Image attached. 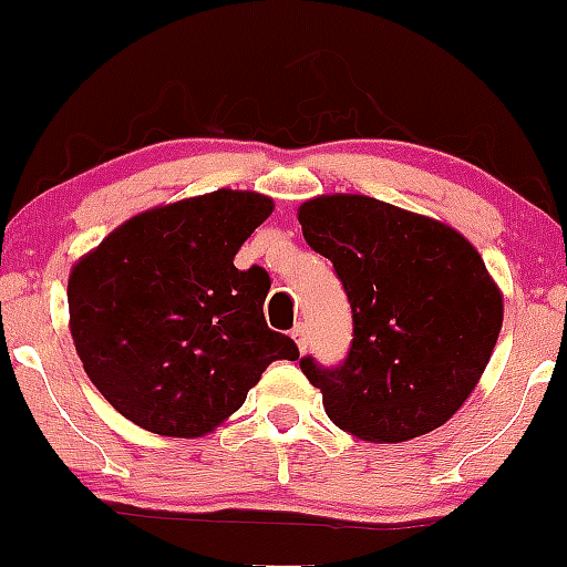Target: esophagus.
<instances>
[{"label":"esophagus","instance_id":"34e87169","mask_svg":"<svg viewBox=\"0 0 567 567\" xmlns=\"http://www.w3.org/2000/svg\"><path fill=\"white\" fill-rule=\"evenodd\" d=\"M291 340H295L297 348L305 353V348H308V329H305V323H297V327L291 329Z\"/></svg>","mask_w":567,"mask_h":567}]
</instances>
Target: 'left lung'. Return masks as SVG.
I'll use <instances>...</instances> for the list:
<instances>
[{
    "label": "left lung",
    "mask_w": 567,
    "mask_h": 567,
    "mask_svg": "<svg viewBox=\"0 0 567 567\" xmlns=\"http://www.w3.org/2000/svg\"><path fill=\"white\" fill-rule=\"evenodd\" d=\"M353 310L340 367L302 359L337 429L393 444L447 423L472 396L504 323L480 251L444 221L369 195H318L297 212Z\"/></svg>",
    "instance_id": "left-lung-1"
}]
</instances>
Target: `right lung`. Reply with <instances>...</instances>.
<instances>
[{
    "label": "right lung",
    "mask_w": 567,
    "mask_h": 567,
    "mask_svg": "<svg viewBox=\"0 0 567 567\" xmlns=\"http://www.w3.org/2000/svg\"><path fill=\"white\" fill-rule=\"evenodd\" d=\"M270 214L267 195L216 189L131 216L74 262V348L120 415L161 436H206L272 361L300 359L267 329L270 276L233 265Z\"/></svg>",
    "instance_id": "right-lung-1"
}]
</instances>
